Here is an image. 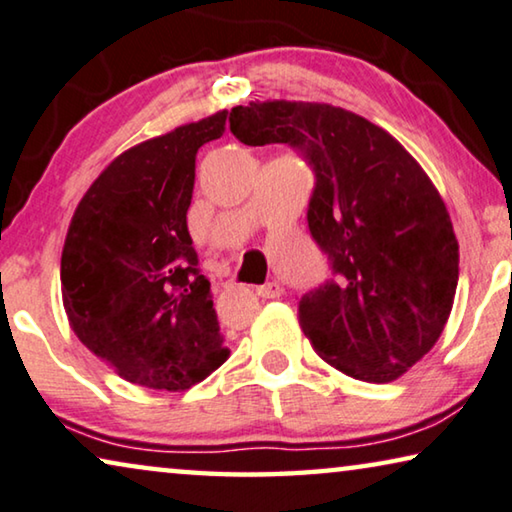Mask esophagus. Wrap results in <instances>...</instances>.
<instances>
[{
  "label": "esophagus",
  "instance_id": "34e87169",
  "mask_svg": "<svg viewBox=\"0 0 512 512\" xmlns=\"http://www.w3.org/2000/svg\"><path fill=\"white\" fill-rule=\"evenodd\" d=\"M256 293L261 295L263 300H277V297L283 295V288L277 281H267V283H263V286H258Z\"/></svg>",
  "mask_w": 512,
  "mask_h": 512
}]
</instances>
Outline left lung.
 I'll list each match as a JSON object with an SVG mask.
<instances>
[{"instance_id": "obj_1", "label": "left lung", "mask_w": 512, "mask_h": 512, "mask_svg": "<svg viewBox=\"0 0 512 512\" xmlns=\"http://www.w3.org/2000/svg\"><path fill=\"white\" fill-rule=\"evenodd\" d=\"M229 123L247 146L295 148L316 176L306 222L332 279L297 302L313 350L355 380H396L437 343L458 288V240L426 171L325 102H249Z\"/></svg>"}]
</instances>
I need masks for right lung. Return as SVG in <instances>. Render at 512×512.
I'll return each instance as SVG.
<instances>
[{
	"instance_id": "obj_1",
	"label": "right lung",
	"mask_w": 512,
	"mask_h": 512,
	"mask_svg": "<svg viewBox=\"0 0 512 512\" xmlns=\"http://www.w3.org/2000/svg\"><path fill=\"white\" fill-rule=\"evenodd\" d=\"M229 112L121 153L77 206L61 254L70 327L132 384L190 389L229 357L187 231L196 153Z\"/></svg>"
}]
</instances>
